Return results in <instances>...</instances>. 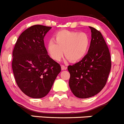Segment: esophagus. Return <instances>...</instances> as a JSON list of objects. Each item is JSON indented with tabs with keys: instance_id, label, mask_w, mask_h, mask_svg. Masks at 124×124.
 Wrapping results in <instances>:
<instances>
[{
	"instance_id": "esophagus-1",
	"label": "esophagus",
	"mask_w": 124,
	"mask_h": 124,
	"mask_svg": "<svg viewBox=\"0 0 124 124\" xmlns=\"http://www.w3.org/2000/svg\"><path fill=\"white\" fill-rule=\"evenodd\" d=\"M61 68H62V70H65L67 69V67H65V65H61Z\"/></svg>"
}]
</instances>
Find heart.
<instances>
[{"mask_svg":"<svg viewBox=\"0 0 124 124\" xmlns=\"http://www.w3.org/2000/svg\"><path fill=\"white\" fill-rule=\"evenodd\" d=\"M90 39L85 32L63 30L57 32L54 39L47 43V50L53 59L59 61L63 54L71 62L80 61L87 54Z\"/></svg>","mask_w":124,"mask_h":124,"instance_id":"1","label":"heart"}]
</instances>
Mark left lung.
Here are the masks:
<instances>
[{"label":"left lung","mask_w":124,"mask_h":124,"mask_svg":"<svg viewBox=\"0 0 124 124\" xmlns=\"http://www.w3.org/2000/svg\"><path fill=\"white\" fill-rule=\"evenodd\" d=\"M91 41L87 54L80 62L69 65V86L74 95L87 98L99 93L107 83L111 69L109 50L100 31L89 26Z\"/></svg>","instance_id":"1"}]
</instances>
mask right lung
Returning a JSON list of instances; mask_svg holds the SVG:
<instances>
[{"mask_svg": "<svg viewBox=\"0 0 124 124\" xmlns=\"http://www.w3.org/2000/svg\"><path fill=\"white\" fill-rule=\"evenodd\" d=\"M52 27L34 25L20 35L12 52V68L16 83L28 97L41 98L48 94L60 65L48 55L44 38Z\"/></svg>", "mask_w": 124, "mask_h": 124, "instance_id": "right-lung-1", "label": "right lung"}]
</instances>
